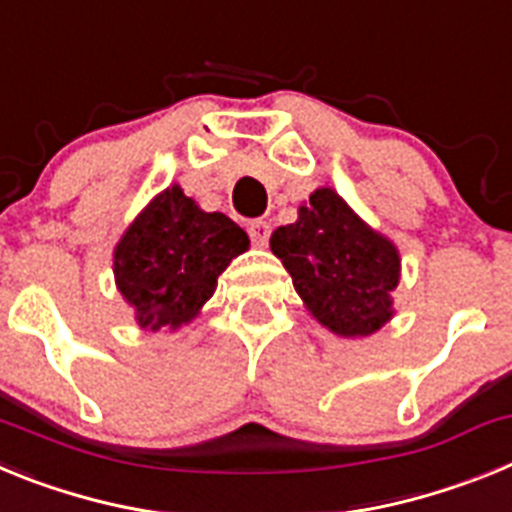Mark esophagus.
<instances>
[{
    "label": "esophagus",
    "mask_w": 512,
    "mask_h": 512,
    "mask_svg": "<svg viewBox=\"0 0 512 512\" xmlns=\"http://www.w3.org/2000/svg\"><path fill=\"white\" fill-rule=\"evenodd\" d=\"M248 233H251V241L256 243V246H266L271 235V225L266 223V220H253V223L248 225Z\"/></svg>",
    "instance_id": "34e87169"
}]
</instances>
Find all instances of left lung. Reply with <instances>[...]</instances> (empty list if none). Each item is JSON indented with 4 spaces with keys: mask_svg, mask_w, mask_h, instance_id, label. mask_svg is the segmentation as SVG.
I'll use <instances>...</instances> for the list:
<instances>
[{
    "mask_svg": "<svg viewBox=\"0 0 512 512\" xmlns=\"http://www.w3.org/2000/svg\"><path fill=\"white\" fill-rule=\"evenodd\" d=\"M271 253L289 271L307 312L341 338H366L395 318L392 292L402 259L336 189L318 187L297 220L271 233Z\"/></svg>",
    "mask_w": 512,
    "mask_h": 512,
    "instance_id": "1",
    "label": "left lung"
}]
</instances>
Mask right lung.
<instances>
[{
    "mask_svg": "<svg viewBox=\"0 0 512 512\" xmlns=\"http://www.w3.org/2000/svg\"><path fill=\"white\" fill-rule=\"evenodd\" d=\"M246 230L205 212L179 184L158 192L112 251L122 300L143 330H179L215 295L217 277L248 251Z\"/></svg>",
    "mask_w": 512,
    "mask_h": 512,
    "instance_id": "right-lung-1",
    "label": "right lung"
}]
</instances>
